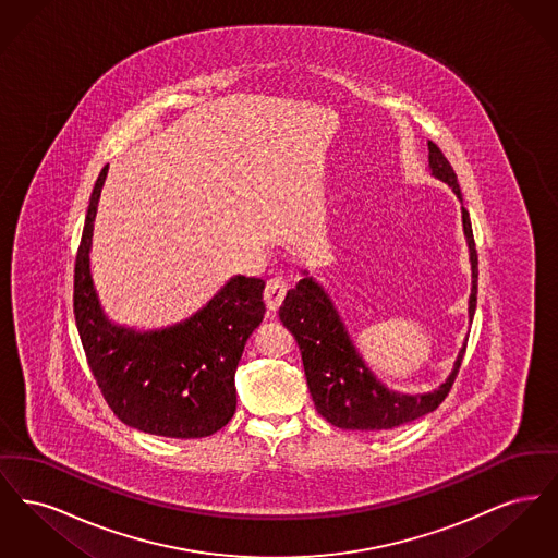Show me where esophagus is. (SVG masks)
Instances as JSON below:
<instances>
[{
	"label": "esophagus",
	"instance_id": "34e87169",
	"mask_svg": "<svg viewBox=\"0 0 558 558\" xmlns=\"http://www.w3.org/2000/svg\"><path fill=\"white\" fill-rule=\"evenodd\" d=\"M287 291H289V284H287L284 278L274 276V278L267 280L266 291H264V301H266L269 312H276V310L282 305V301H284V296H287Z\"/></svg>",
	"mask_w": 558,
	"mask_h": 558
}]
</instances>
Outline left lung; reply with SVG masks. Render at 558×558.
Returning a JSON list of instances; mask_svg holds the SVG:
<instances>
[{"label": "left lung", "mask_w": 558, "mask_h": 558, "mask_svg": "<svg viewBox=\"0 0 558 558\" xmlns=\"http://www.w3.org/2000/svg\"><path fill=\"white\" fill-rule=\"evenodd\" d=\"M428 165L433 169V175L444 180L462 201L450 160L446 159L441 148L430 140ZM462 223L473 266V291L469 301V316L473 319L477 307L478 262L471 217L464 207ZM280 319L294 335L301 349L307 387L316 403V410L330 425L339 428H393L437 410L439 403L448 398L466 351V347L460 351L450 378L437 391L426 396H399L387 391L364 366L355 347L349 341V335L337 310L312 278H303L296 289L287 292V299L280 307Z\"/></svg>", "instance_id": "obj_1"}]
</instances>
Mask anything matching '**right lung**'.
Listing matches in <instances>:
<instances>
[{
  "instance_id": "1",
  "label": "right lung",
  "mask_w": 558,
  "mask_h": 558,
  "mask_svg": "<svg viewBox=\"0 0 558 558\" xmlns=\"http://www.w3.org/2000/svg\"><path fill=\"white\" fill-rule=\"evenodd\" d=\"M108 167L92 192L75 262L73 307L96 385L114 416L137 430L201 439L236 412L234 374L266 305L259 278H232L196 316L160 332L137 335L102 316L89 274L94 219Z\"/></svg>"
}]
</instances>
